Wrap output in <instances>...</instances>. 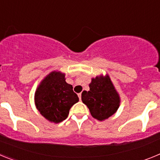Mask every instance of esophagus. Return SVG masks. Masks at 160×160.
Returning a JSON list of instances; mask_svg holds the SVG:
<instances>
[{
	"mask_svg": "<svg viewBox=\"0 0 160 160\" xmlns=\"http://www.w3.org/2000/svg\"><path fill=\"white\" fill-rule=\"evenodd\" d=\"M78 98H79V99H80V100L82 99V94H81V93H79V94H78Z\"/></svg>",
	"mask_w": 160,
	"mask_h": 160,
	"instance_id": "obj_1",
	"label": "esophagus"
}]
</instances>
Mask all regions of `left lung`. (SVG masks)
Segmentation results:
<instances>
[{
	"label": "left lung",
	"instance_id": "left-lung-1",
	"mask_svg": "<svg viewBox=\"0 0 160 160\" xmlns=\"http://www.w3.org/2000/svg\"><path fill=\"white\" fill-rule=\"evenodd\" d=\"M89 87V91L84 90L82 93V101L94 118L102 121L116 112L120 97L108 75L92 78Z\"/></svg>",
	"mask_w": 160,
	"mask_h": 160
}]
</instances>
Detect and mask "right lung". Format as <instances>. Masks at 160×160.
<instances>
[{
  "mask_svg": "<svg viewBox=\"0 0 160 160\" xmlns=\"http://www.w3.org/2000/svg\"><path fill=\"white\" fill-rule=\"evenodd\" d=\"M35 105L42 116L55 123L68 117L73 104L79 101L72 85L68 84L65 73L53 71L41 82L34 96Z\"/></svg>",
  "mask_w": 160,
  "mask_h": 160,
  "instance_id": "1",
  "label": "right lung"
}]
</instances>
